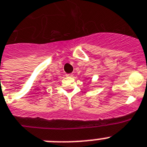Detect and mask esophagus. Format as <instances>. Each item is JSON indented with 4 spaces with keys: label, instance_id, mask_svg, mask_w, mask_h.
Returning <instances> with one entry per match:
<instances>
[{
    "label": "esophagus",
    "instance_id": "34e87169",
    "mask_svg": "<svg viewBox=\"0 0 147 147\" xmlns=\"http://www.w3.org/2000/svg\"><path fill=\"white\" fill-rule=\"evenodd\" d=\"M65 76H67V77H72V76H74V74H67Z\"/></svg>",
    "mask_w": 147,
    "mask_h": 147
}]
</instances>
